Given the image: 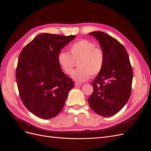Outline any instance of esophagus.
<instances>
[{
    "label": "esophagus",
    "instance_id": "34e87169",
    "mask_svg": "<svg viewBox=\"0 0 151 151\" xmlns=\"http://www.w3.org/2000/svg\"><path fill=\"white\" fill-rule=\"evenodd\" d=\"M82 85V84L81 83H75V86L76 87H77V86H81Z\"/></svg>",
    "mask_w": 151,
    "mask_h": 151
}]
</instances>
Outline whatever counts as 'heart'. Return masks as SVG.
I'll return each mask as SVG.
<instances>
[{"label": "heart", "mask_w": 151, "mask_h": 151, "mask_svg": "<svg viewBox=\"0 0 151 151\" xmlns=\"http://www.w3.org/2000/svg\"><path fill=\"white\" fill-rule=\"evenodd\" d=\"M79 67L73 72L72 77L77 81L83 82L90 76H97L101 72L105 63V53L100 47L88 40H81L72 44L68 53L60 52L57 55L59 67L66 74H70L76 62Z\"/></svg>", "instance_id": "heart-1"}]
</instances>
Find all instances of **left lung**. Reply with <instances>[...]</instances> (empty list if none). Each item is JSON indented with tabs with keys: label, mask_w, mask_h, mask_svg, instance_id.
Returning <instances> with one entry per match:
<instances>
[{
	"label": "left lung",
	"mask_w": 151,
	"mask_h": 151,
	"mask_svg": "<svg viewBox=\"0 0 151 151\" xmlns=\"http://www.w3.org/2000/svg\"><path fill=\"white\" fill-rule=\"evenodd\" d=\"M89 34L99 41L105 63L91 83L93 92L88 103L98 115L111 116L119 112L130 97L133 70L125 47L117 40L101 31Z\"/></svg>",
	"instance_id": "8db88e82"
}]
</instances>
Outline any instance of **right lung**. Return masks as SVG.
<instances>
[{"label":"right lung","mask_w":151,"mask_h":151,"mask_svg":"<svg viewBox=\"0 0 151 151\" xmlns=\"http://www.w3.org/2000/svg\"><path fill=\"white\" fill-rule=\"evenodd\" d=\"M75 35L42 33L22 48L16 67V81L22 102L42 119L56 116L64 106L74 83L63 72L57 55Z\"/></svg>","instance_id":"1"}]
</instances>
